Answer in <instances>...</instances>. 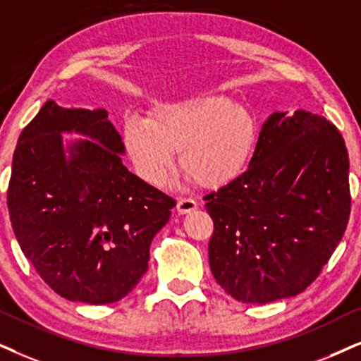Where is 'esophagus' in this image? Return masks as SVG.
Returning <instances> with one entry per match:
<instances>
[{"label":"esophagus","instance_id":"1","mask_svg":"<svg viewBox=\"0 0 361 361\" xmlns=\"http://www.w3.org/2000/svg\"><path fill=\"white\" fill-rule=\"evenodd\" d=\"M196 208H198V203L193 198H180L176 203V212L180 214H186Z\"/></svg>","mask_w":361,"mask_h":361}]
</instances>
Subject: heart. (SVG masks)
Returning <instances> with one entry per match:
<instances>
[{
  "label": "heart",
  "mask_w": 361,
  "mask_h": 361,
  "mask_svg": "<svg viewBox=\"0 0 361 361\" xmlns=\"http://www.w3.org/2000/svg\"><path fill=\"white\" fill-rule=\"evenodd\" d=\"M126 152L145 181L163 185L180 149V165L203 186H220L241 173L257 147L252 111L223 94L161 103L148 120L130 116L123 130Z\"/></svg>",
  "instance_id": "b5f03b06"
}]
</instances>
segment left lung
<instances>
[{"label":"left lung","instance_id":"1","mask_svg":"<svg viewBox=\"0 0 361 361\" xmlns=\"http://www.w3.org/2000/svg\"><path fill=\"white\" fill-rule=\"evenodd\" d=\"M348 152L340 131L305 109L263 123L248 168L204 196L218 285L243 303H271L312 285L350 216Z\"/></svg>","mask_w":361,"mask_h":361}]
</instances>
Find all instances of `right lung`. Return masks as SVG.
<instances>
[{
	"label": "right lung",
	"mask_w": 361,
	"mask_h": 361,
	"mask_svg": "<svg viewBox=\"0 0 361 361\" xmlns=\"http://www.w3.org/2000/svg\"><path fill=\"white\" fill-rule=\"evenodd\" d=\"M75 133L85 140H62ZM106 109L43 104L18 140L8 209L21 252L71 302L125 298L176 202L123 165Z\"/></svg>",
	"instance_id": "obj_1"
}]
</instances>
